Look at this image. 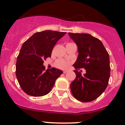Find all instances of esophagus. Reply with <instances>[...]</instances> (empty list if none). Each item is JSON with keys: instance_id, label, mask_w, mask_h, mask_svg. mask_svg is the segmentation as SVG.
Listing matches in <instances>:
<instances>
[{"instance_id": "obj_1", "label": "esophagus", "mask_w": 125, "mask_h": 125, "mask_svg": "<svg viewBox=\"0 0 125 125\" xmlns=\"http://www.w3.org/2000/svg\"><path fill=\"white\" fill-rule=\"evenodd\" d=\"M68 72V71H63V73L64 74H66V73H67Z\"/></svg>"}]
</instances>
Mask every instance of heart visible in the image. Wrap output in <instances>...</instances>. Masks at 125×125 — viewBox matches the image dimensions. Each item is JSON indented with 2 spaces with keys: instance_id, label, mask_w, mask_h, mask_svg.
Segmentation results:
<instances>
[{
  "instance_id": "heart-1",
  "label": "heart",
  "mask_w": 125,
  "mask_h": 125,
  "mask_svg": "<svg viewBox=\"0 0 125 125\" xmlns=\"http://www.w3.org/2000/svg\"><path fill=\"white\" fill-rule=\"evenodd\" d=\"M56 66L57 68H59V69H66L68 66V62H66V61L63 60V59H58V60L56 62Z\"/></svg>"
}]
</instances>
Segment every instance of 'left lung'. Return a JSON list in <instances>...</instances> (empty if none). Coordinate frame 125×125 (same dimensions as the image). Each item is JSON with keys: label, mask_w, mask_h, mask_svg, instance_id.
Masks as SVG:
<instances>
[{"label": "left lung", "mask_w": 125, "mask_h": 125, "mask_svg": "<svg viewBox=\"0 0 125 125\" xmlns=\"http://www.w3.org/2000/svg\"><path fill=\"white\" fill-rule=\"evenodd\" d=\"M78 47V56L73 66L76 78L71 83V91L76 100L90 102L104 91L110 77V56L102 42L89 34L69 32ZM87 70L83 75L77 70Z\"/></svg>", "instance_id": "obj_1"}]
</instances>
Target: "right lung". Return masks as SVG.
I'll return each instance as SVG.
<instances>
[{"mask_svg":"<svg viewBox=\"0 0 125 125\" xmlns=\"http://www.w3.org/2000/svg\"><path fill=\"white\" fill-rule=\"evenodd\" d=\"M66 32L44 31L34 34L23 43L16 62V77L22 89L32 96L49 93L62 71H45L44 59L51 56L53 47Z\"/></svg>","mask_w":125,"mask_h":125,"instance_id":"add662e5","label":"right lung"}]
</instances>
